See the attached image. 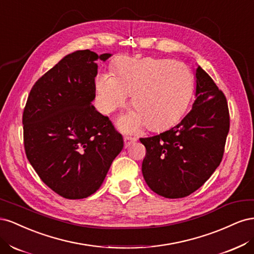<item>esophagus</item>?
<instances>
[{"instance_id":"34e87169","label":"esophagus","mask_w":254,"mask_h":254,"mask_svg":"<svg viewBox=\"0 0 254 254\" xmlns=\"http://www.w3.org/2000/svg\"><path fill=\"white\" fill-rule=\"evenodd\" d=\"M136 141L135 137H132V136H124V145L125 147L127 148L128 146L131 145L132 143H134Z\"/></svg>"}]
</instances>
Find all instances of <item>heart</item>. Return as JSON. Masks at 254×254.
<instances>
[{
	"label": "heart",
	"instance_id": "heart-1",
	"mask_svg": "<svg viewBox=\"0 0 254 254\" xmlns=\"http://www.w3.org/2000/svg\"><path fill=\"white\" fill-rule=\"evenodd\" d=\"M98 109L107 114L132 94L135 110L119 119L125 132L144 125L152 130L173 126L187 111L194 90L193 74L188 65L172 59L124 57L114 64V74L99 73L95 79Z\"/></svg>",
	"mask_w": 254,
	"mask_h": 254
}]
</instances>
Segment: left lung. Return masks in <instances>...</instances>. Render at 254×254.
Segmentation results:
<instances>
[{
	"instance_id": "1",
	"label": "left lung",
	"mask_w": 254,
	"mask_h": 254,
	"mask_svg": "<svg viewBox=\"0 0 254 254\" xmlns=\"http://www.w3.org/2000/svg\"><path fill=\"white\" fill-rule=\"evenodd\" d=\"M195 102L178 125L142 137V163L147 186L165 198H182L203 186L224 156L230 128L225 94L204 70L196 68Z\"/></svg>"
}]
</instances>
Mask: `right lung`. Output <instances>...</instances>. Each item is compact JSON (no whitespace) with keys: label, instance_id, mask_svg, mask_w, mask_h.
<instances>
[{"label":"right lung","instance_id":"right-lung-1","mask_svg":"<svg viewBox=\"0 0 254 254\" xmlns=\"http://www.w3.org/2000/svg\"><path fill=\"white\" fill-rule=\"evenodd\" d=\"M111 54H68L36 81L23 112L26 157L40 179L66 199L99 189L124 147L108 117L96 111V60Z\"/></svg>","mask_w":254,"mask_h":254}]
</instances>
